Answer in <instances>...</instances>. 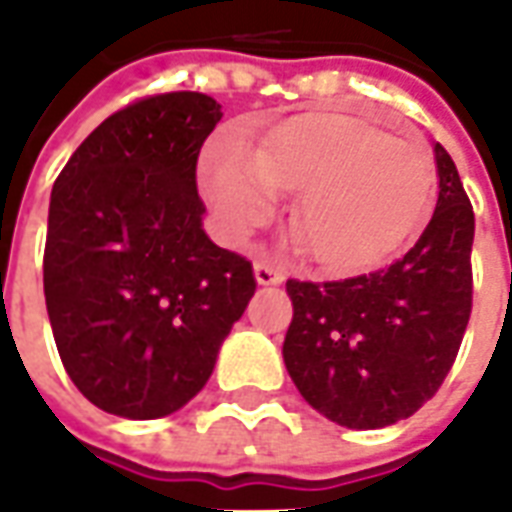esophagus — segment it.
<instances>
[{"label": "esophagus", "instance_id": "esophagus-1", "mask_svg": "<svg viewBox=\"0 0 512 512\" xmlns=\"http://www.w3.org/2000/svg\"><path fill=\"white\" fill-rule=\"evenodd\" d=\"M255 279H257V285H282V282H285V271L277 266H271V263H266V260H257Z\"/></svg>", "mask_w": 512, "mask_h": 512}]
</instances>
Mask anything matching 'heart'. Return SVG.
Segmentation results:
<instances>
[{
  "instance_id": "b5f03b06",
  "label": "heart",
  "mask_w": 512,
  "mask_h": 512,
  "mask_svg": "<svg viewBox=\"0 0 512 512\" xmlns=\"http://www.w3.org/2000/svg\"><path fill=\"white\" fill-rule=\"evenodd\" d=\"M430 161L406 136L345 112H307L268 131L252 153L222 142L202 164V189L227 235H244L295 194L288 230L326 271L378 266L425 211Z\"/></svg>"
}]
</instances>
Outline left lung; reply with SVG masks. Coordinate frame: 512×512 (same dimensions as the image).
Segmentation results:
<instances>
[{
    "instance_id": "left-lung-1",
    "label": "left lung",
    "mask_w": 512,
    "mask_h": 512,
    "mask_svg": "<svg viewBox=\"0 0 512 512\" xmlns=\"http://www.w3.org/2000/svg\"><path fill=\"white\" fill-rule=\"evenodd\" d=\"M439 200L428 227L389 268L343 279H288L293 321L282 356L301 397L343 428L411 417L439 392L472 312L474 211L436 142Z\"/></svg>"
}]
</instances>
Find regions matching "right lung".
<instances>
[{
    "label": "right lung",
    "mask_w": 512,
    "mask_h": 512,
    "mask_svg": "<svg viewBox=\"0 0 512 512\" xmlns=\"http://www.w3.org/2000/svg\"><path fill=\"white\" fill-rule=\"evenodd\" d=\"M219 120L211 95L142 98L106 117L51 189L54 343L76 389L117 417L186 406L255 296L252 263L202 230L197 158Z\"/></svg>",
    "instance_id": "right-lung-1"
}]
</instances>
